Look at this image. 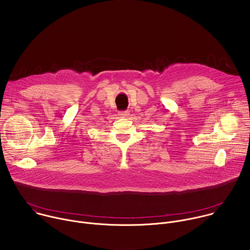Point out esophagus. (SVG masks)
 <instances>
[{"instance_id": "1", "label": "esophagus", "mask_w": 250, "mask_h": 250, "mask_svg": "<svg viewBox=\"0 0 250 250\" xmlns=\"http://www.w3.org/2000/svg\"><path fill=\"white\" fill-rule=\"evenodd\" d=\"M120 118H128L129 116V112L128 111H125V112H120L119 113Z\"/></svg>"}]
</instances>
